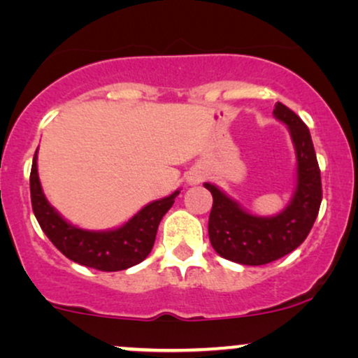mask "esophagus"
Here are the masks:
<instances>
[{"label": "esophagus", "mask_w": 358, "mask_h": 358, "mask_svg": "<svg viewBox=\"0 0 358 358\" xmlns=\"http://www.w3.org/2000/svg\"><path fill=\"white\" fill-rule=\"evenodd\" d=\"M199 179H201L199 176H191V178H189V182H194L196 184V182H199Z\"/></svg>", "instance_id": "1"}]
</instances>
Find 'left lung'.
Returning <instances> with one entry per match:
<instances>
[{
    "instance_id": "left-lung-1",
    "label": "left lung",
    "mask_w": 358,
    "mask_h": 358,
    "mask_svg": "<svg viewBox=\"0 0 358 358\" xmlns=\"http://www.w3.org/2000/svg\"><path fill=\"white\" fill-rule=\"evenodd\" d=\"M276 119L288 125L298 159V184L293 201L273 217L251 216L213 184L209 241L216 253L229 262L259 266L292 253L308 236L322 204V178L312 136L303 120L287 105H275Z\"/></svg>"
}]
</instances>
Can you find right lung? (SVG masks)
<instances>
[{
    "instance_id": "1",
    "label": "right lung",
    "mask_w": 358,
    "mask_h": 358,
    "mask_svg": "<svg viewBox=\"0 0 358 358\" xmlns=\"http://www.w3.org/2000/svg\"><path fill=\"white\" fill-rule=\"evenodd\" d=\"M29 192L38 224L55 248L71 262L100 271L127 270L144 262L154 246L159 222L179 194V191H176L169 197L147 204L119 229L105 233L78 229L63 220L45 199L38 179L36 152L29 172Z\"/></svg>"
}]
</instances>
